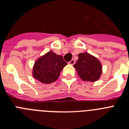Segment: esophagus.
Wrapping results in <instances>:
<instances>
[{
	"mask_svg": "<svg viewBox=\"0 0 129 129\" xmlns=\"http://www.w3.org/2000/svg\"><path fill=\"white\" fill-rule=\"evenodd\" d=\"M69 64H71V65H73L74 64H75V60L74 59H72L70 62H69Z\"/></svg>",
	"mask_w": 129,
	"mask_h": 129,
	"instance_id": "obj_1",
	"label": "esophagus"
}]
</instances>
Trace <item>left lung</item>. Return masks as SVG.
I'll use <instances>...</instances> for the list:
<instances>
[{"label":"left lung","mask_w":129,"mask_h":129,"mask_svg":"<svg viewBox=\"0 0 129 129\" xmlns=\"http://www.w3.org/2000/svg\"><path fill=\"white\" fill-rule=\"evenodd\" d=\"M74 67L84 81H97L102 73V65L100 60L88 53H80Z\"/></svg>","instance_id":"8db88e82"}]
</instances>
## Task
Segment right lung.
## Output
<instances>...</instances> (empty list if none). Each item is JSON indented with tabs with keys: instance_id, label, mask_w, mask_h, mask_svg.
<instances>
[{
	"instance_id": "right-lung-1",
	"label": "right lung",
	"mask_w": 129,
	"mask_h": 129,
	"mask_svg": "<svg viewBox=\"0 0 129 129\" xmlns=\"http://www.w3.org/2000/svg\"><path fill=\"white\" fill-rule=\"evenodd\" d=\"M67 64L62 55L50 51L37 59L33 68V76L43 84H50L58 79Z\"/></svg>"
}]
</instances>
